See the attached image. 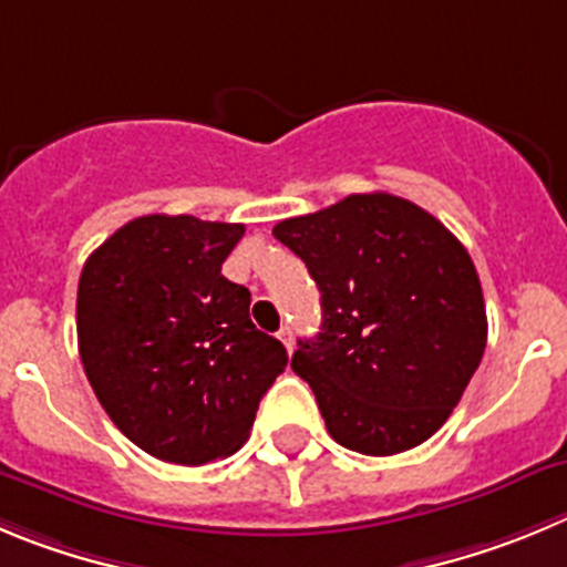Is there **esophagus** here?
I'll return each instance as SVG.
<instances>
[{
    "mask_svg": "<svg viewBox=\"0 0 567 567\" xmlns=\"http://www.w3.org/2000/svg\"><path fill=\"white\" fill-rule=\"evenodd\" d=\"M277 336H279V341L285 343V349H288V352H293V330H290V327L285 324L282 330L277 332Z\"/></svg>",
    "mask_w": 567,
    "mask_h": 567,
    "instance_id": "1",
    "label": "esophagus"
}]
</instances>
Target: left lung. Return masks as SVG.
<instances>
[{
	"instance_id": "left-lung-1",
	"label": "left lung",
	"mask_w": 567,
	"mask_h": 567,
	"mask_svg": "<svg viewBox=\"0 0 567 567\" xmlns=\"http://www.w3.org/2000/svg\"><path fill=\"white\" fill-rule=\"evenodd\" d=\"M321 290V332L299 341L338 444L394 456L451 416L486 347V308L467 248L431 212L389 193L347 195L274 226Z\"/></svg>"
}]
</instances>
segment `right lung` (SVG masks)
Here are the masks:
<instances>
[{"label": "right lung", "instance_id": "right-lung-1", "mask_svg": "<svg viewBox=\"0 0 567 567\" xmlns=\"http://www.w3.org/2000/svg\"><path fill=\"white\" fill-rule=\"evenodd\" d=\"M243 224L145 215L116 229L78 282V349L100 405L151 456L198 464L240 451L288 367L220 274Z\"/></svg>", "mask_w": 567, "mask_h": 567}]
</instances>
